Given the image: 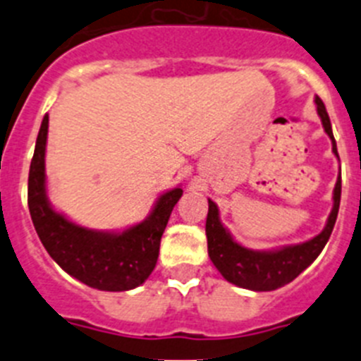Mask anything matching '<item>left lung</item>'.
Wrapping results in <instances>:
<instances>
[{
  "label": "left lung",
  "instance_id": "8db88e82",
  "mask_svg": "<svg viewBox=\"0 0 361 361\" xmlns=\"http://www.w3.org/2000/svg\"><path fill=\"white\" fill-rule=\"evenodd\" d=\"M317 110L324 124L325 133L333 141V152L338 157L336 141H334L331 121L327 116L322 99L317 97ZM340 197H342V177H338L333 193V212H331L324 231L314 238L302 244L286 245L275 251H253L244 245L237 244L222 226L219 219V208L213 200H208V219H206V237H208V253L213 266L220 271L228 282L238 288L251 289V291H273L286 283L293 282L296 276L314 262V258L322 253L324 245L329 240L336 222L338 209H340Z\"/></svg>",
  "mask_w": 361,
  "mask_h": 361
}]
</instances>
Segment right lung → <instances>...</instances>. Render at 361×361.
<instances>
[{
    "label": "right lung",
    "mask_w": 361,
    "mask_h": 361,
    "mask_svg": "<svg viewBox=\"0 0 361 361\" xmlns=\"http://www.w3.org/2000/svg\"><path fill=\"white\" fill-rule=\"evenodd\" d=\"M49 116L43 117L28 171V209L41 244L70 276L99 291H128L145 283L157 264L161 237L180 188L166 191L149 216L121 233L94 231L73 224L47 199L44 149Z\"/></svg>",
    "instance_id": "obj_1"
}]
</instances>
